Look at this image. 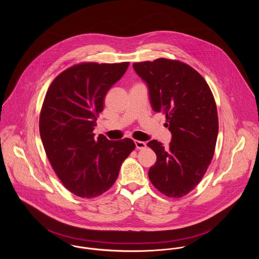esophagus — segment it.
Segmentation results:
<instances>
[{
    "label": "esophagus",
    "instance_id": "esophagus-1",
    "mask_svg": "<svg viewBox=\"0 0 259 259\" xmlns=\"http://www.w3.org/2000/svg\"><path fill=\"white\" fill-rule=\"evenodd\" d=\"M135 145H136V148L138 149H144V148H147V144L142 142V141H136Z\"/></svg>",
    "mask_w": 259,
    "mask_h": 259
}]
</instances>
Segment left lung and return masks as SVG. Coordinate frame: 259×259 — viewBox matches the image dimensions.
Returning <instances> with one entry per match:
<instances>
[{
    "label": "left lung",
    "instance_id": "obj_1",
    "mask_svg": "<svg viewBox=\"0 0 259 259\" xmlns=\"http://www.w3.org/2000/svg\"><path fill=\"white\" fill-rule=\"evenodd\" d=\"M133 67L148 83L151 107L165 114L172 135L167 148L148 142L157 157L149 181L167 197L181 198L200 183L213 157L219 134L214 97L203 76L181 61L159 58Z\"/></svg>",
    "mask_w": 259,
    "mask_h": 259
}]
</instances>
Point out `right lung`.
Instances as JSON below:
<instances>
[{
    "instance_id": "1",
    "label": "right lung",
    "mask_w": 259,
    "mask_h": 259,
    "mask_svg": "<svg viewBox=\"0 0 259 259\" xmlns=\"http://www.w3.org/2000/svg\"><path fill=\"white\" fill-rule=\"evenodd\" d=\"M128 65L79 63L57 75L47 91L40 139L56 175L76 196L94 198L109 190L136 148L131 139L109 141L93 134L108 91Z\"/></svg>"
}]
</instances>
